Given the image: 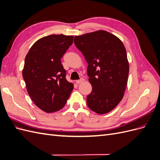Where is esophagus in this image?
Segmentation results:
<instances>
[{"mask_svg":"<svg viewBox=\"0 0 160 160\" xmlns=\"http://www.w3.org/2000/svg\"><path fill=\"white\" fill-rule=\"evenodd\" d=\"M85 81V79L83 78H81V79H79V80H77L76 81V83L77 84H80L81 83H83V82Z\"/></svg>","mask_w":160,"mask_h":160,"instance_id":"obj_1","label":"esophagus"}]
</instances>
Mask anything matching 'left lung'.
<instances>
[{
    "mask_svg": "<svg viewBox=\"0 0 160 160\" xmlns=\"http://www.w3.org/2000/svg\"><path fill=\"white\" fill-rule=\"evenodd\" d=\"M74 43L88 63L92 91L87 104L97 113H107L122 101L127 86L129 68L125 48L119 38L105 31L75 36Z\"/></svg>",
    "mask_w": 160,
    "mask_h": 160,
    "instance_id": "obj_1",
    "label": "left lung"
}]
</instances>
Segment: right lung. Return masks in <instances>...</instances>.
Returning a JSON list of instances; mask_svg holds the SVG:
<instances>
[{
	"mask_svg": "<svg viewBox=\"0 0 160 160\" xmlns=\"http://www.w3.org/2000/svg\"><path fill=\"white\" fill-rule=\"evenodd\" d=\"M72 41L73 37L62 34L44 37L34 43L25 57L22 77L27 92L47 113L63 108L73 89L61 61Z\"/></svg>",
	"mask_w": 160,
	"mask_h": 160,
	"instance_id": "right-lung-1",
	"label": "right lung"
}]
</instances>
